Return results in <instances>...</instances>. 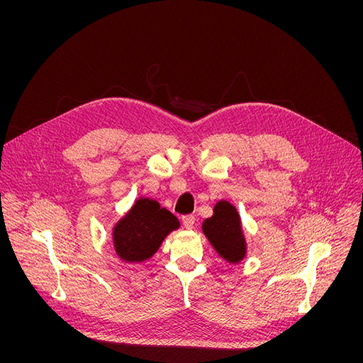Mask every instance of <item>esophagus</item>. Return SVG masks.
Returning a JSON list of instances; mask_svg holds the SVG:
<instances>
[{
	"instance_id": "34e87169",
	"label": "esophagus",
	"mask_w": 363,
	"mask_h": 363,
	"mask_svg": "<svg viewBox=\"0 0 363 363\" xmlns=\"http://www.w3.org/2000/svg\"><path fill=\"white\" fill-rule=\"evenodd\" d=\"M194 222H196V218L193 215L182 216V225L186 228V230H191V228L194 226Z\"/></svg>"
}]
</instances>
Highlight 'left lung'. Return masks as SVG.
<instances>
[{
    "mask_svg": "<svg viewBox=\"0 0 363 363\" xmlns=\"http://www.w3.org/2000/svg\"><path fill=\"white\" fill-rule=\"evenodd\" d=\"M203 233L225 260L237 263L245 255V240L237 208L228 201L216 203L213 216L203 222Z\"/></svg>",
    "mask_w": 363,
    "mask_h": 363,
    "instance_id": "obj_1",
    "label": "left lung"
}]
</instances>
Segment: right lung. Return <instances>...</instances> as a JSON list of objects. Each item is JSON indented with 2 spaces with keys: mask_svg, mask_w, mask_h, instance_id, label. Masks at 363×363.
<instances>
[{
  "mask_svg": "<svg viewBox=\"0 0 363 363\" xmlns=\"http://www.w3.org/2000/svg\"><path fill=\"white\" fill-rule=\"evenodd\" d=\"M179 220L156 200L140 199L113 230L114 249L125 262H143L157 252Z\"/></svg>",
  "mask_w": 363,
  "mask_h": 363,
  "instance_id": "right-lung-1",
  "label": "right lung"
}]
</instances>
